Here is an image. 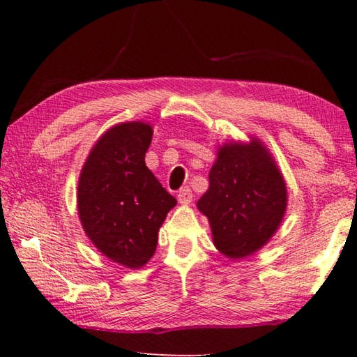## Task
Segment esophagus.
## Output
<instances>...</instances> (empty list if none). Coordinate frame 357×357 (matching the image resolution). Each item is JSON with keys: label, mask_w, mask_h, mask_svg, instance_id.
I'll return each instance as SVG.
<instances>
[{"label": "esophagus", "mask_w": 357, "mask_h": 357, "mask_svg": "<svg viewBox=\"0 0 357 357\" xmlns=\"http://www.w3.org/2000/svg\"><path fill=\"white\" fill-rule=\"evenodd\" d=\"M192 199H193V193L188 187L181 188V190L178 192V201L181 206H188V204L192 202Z\"/></svg>", "instance_id": "34e87169"}]
</instances>
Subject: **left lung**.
I'll list each match as a JSON object with an SVG mask.
<instances>
[{"label":"left lung","instance_id":"left-lung-1","mask_svg":"<svg viewBox=\"0 0 357 357\" xmlns=\"http://www.w3.org/2000/svg\"><path fill=\"white\" fill-rule=\"evenodd\" d=\"M208 181L198 210L208 219L215 247L231 261L259 252L275 236L288 202L284 174L270 150L253 135L247 142H224Z\"/></svg>","mask_w":357,"mask_h":357}]
</instances>
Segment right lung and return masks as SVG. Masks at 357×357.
<instances>
[{"label":"right lung","mask_w":357,"mask_h":357,"mask_svg":"<svg viewBox=\"0 0 357 357\" xmlns=\"http://www.w3.org/2000/svg\"><path fill=\"white\" fill-rule=\"evenodd\" d=\"M153 128L146 121L110 127L90 150L78 179V216L87 238L112 262L142 268L176 199L146 165Z\"/></svg>","instance_id":"add662e5"}]
</instances>
